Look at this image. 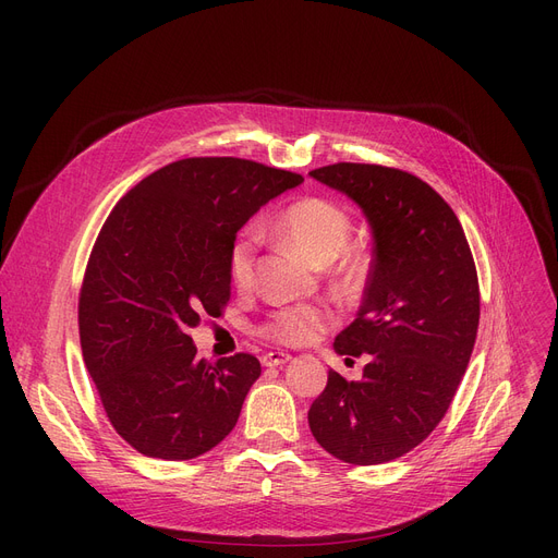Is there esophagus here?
Instances as JSON below:
<instances>
[{
	"label": "esophagus",
	"instance_id": "1",
	"mask_svg": "<svg viewBox=\"0 0 558 558\" xmlns=\"http://www.w3.org/2000/svg\"><path fill=\"white\" fill-rule=\"evenodd\" d=\"M291 360L289 353H280V350H271V353L262 355V366H282Z\"/></svg>",
	"mask_w": 558,
	"mask_h": 558
}]
</instances>
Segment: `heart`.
Returning <instances> with one entry per match:
<instances>
[{"mask_svg":"<svg viewBox=\"0 0 558 558\" xmlns=\"http://www.w3.org/2000/svg\"><path fill=\"white\" fill-rule=\"evenodd\" d=\"M350 228H353V223H350V217L341 205L318 196H307L287 205L276 219V230L314 264L332 262L343 251L350 238ZM255 253L257 240L253 232L238 234L230 244L228 276L238 289H246L253 280ZM339 269L343 280H360L366 269V255L362 251L343 253ZM330 320L332 314L328 307L299 303L274 312L267 324H264L262 332L274 341L301 345L316 339L330 326Z\"/></svg>","mask_w":558,"mask_h":558,"instance_id":"1","label":"heart"}]
</instances>
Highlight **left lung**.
Returning <instances> with one entry per match:
<instances>
[{"label":"left lung","instance_id":"obj_1","mask_svg":"<svg viewBox=\"0 0 558 558\" xmlns=\"http://www.w3.org/2000/svg\"><path fill=\"white\" fill-rule=\"evenodd\" d=\"M310 175L355 201L373 234L362 307L335 339L339 355L368 364L360 383L328 373L310 429L345 463H387L441 423L471 362L480 326L473 253L450 205L412 173L337 162Z\"/></svg>","mask_w":558,"mask_h":558}]
</instances>
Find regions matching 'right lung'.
<instances>
[{
  "label": "right lung",
  "instance_id": "1",
  "mask_svg": "<svg viewBox=\"0 0 558 558\" xmlns=\"http://www.w3.org/2000/svg\"><path fill=\"white\" fill-rule=\"evenodd\" d=\"M303 175L242 158H185L140 181L87 262L78 335L106 416L137 452L185 461L232 432L257 357L196 360L190 330L230 299L228 251Z\"/></svg>",
  "mask_w": 558,
  "mask_h": 558
}]
</instances>
